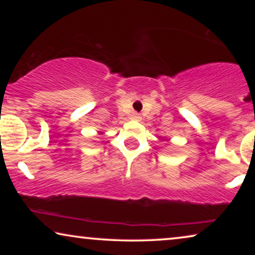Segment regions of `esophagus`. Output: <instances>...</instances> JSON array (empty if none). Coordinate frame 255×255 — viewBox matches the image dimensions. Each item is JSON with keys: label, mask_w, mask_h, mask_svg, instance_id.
Returning <instances> with one entry per match:
<instances>
[{"label": "esophagus", "mask_w": 255, "mask_h": 255, "mask_svg": "<svg viewBox=\"0 0 255 255\" xmlns=\"http://www.w3.org/2000/svg\"><path fill=\"white\" fill-rule=\"evenodd\" d=\"M131 118H132V120H134V121H138V120H140V115H139L138 113H132Z\"/></svg>", "instance_id": "1"}]
</instances>
